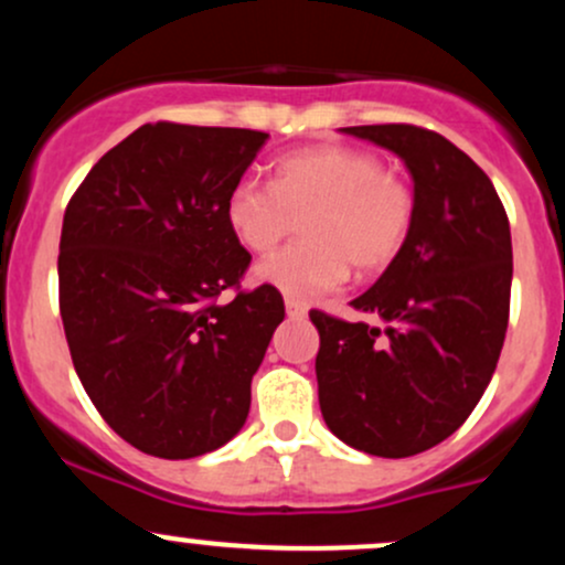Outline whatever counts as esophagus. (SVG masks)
Wrapping results in <instances>:
<instances>
[{
    "label": "esophagus",
    "instance_id": "34e87169",
    "mask_svg": "<svg viewBox=\"0 0 565 565\" xmlns=\"http://www.w3.org/2000/svg\"><path fill=\"white\" fill-rule=\"evenodd\" d=\"M284 308H287V316L289 319H305L308 316V305L300 302V300H284Z\"/></svg>",
    "mask_w": 565,
    "mask_h": 565
}]
</instances>
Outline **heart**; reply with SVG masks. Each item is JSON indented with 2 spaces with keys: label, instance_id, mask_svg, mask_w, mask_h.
Instances as JSON below:
<instances>
[{
  "label": "heart",
  "instance_id": "obj_1",
  "mask_svg": "<svg viewBox=\"0 0 565 565\" xmlns=\"http://www.w3.org/2000/svg\"><path fill=\"white\" fill-rule=\"evenodd\" d=\"M412 185L359 148L316 146L276 161L270 185L242 180L225 199V223L244 249L265 255L302 220V244L255 268V281L289 300L340 289L350 263L374 274L395 260L414 225Z\"/></svg>",
  "mask_w": 565,
  "mask_h": 565
}]
</instances>
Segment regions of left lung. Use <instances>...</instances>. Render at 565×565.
Returning <instances> with one entry per match:
<instances>
[{"label":"left lung","instance_id":"obj_1","mask_svg":"<svg viewBox=\"0 0 565 565\" xmlns=\"http://www.w3.org/2000/svg\"><path fill=\"white\" fill-rule=\"evenodd\" d=\"M387 148L414 180V225L353 308L310 310L323 423L342 444L401 459L457 430L491 382L510 316V223L494 185L444 135L414 125L342 127Z\"/></svg>","mask_w":565,"mask_h":565}]
</instances>
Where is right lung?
<instances>
[{"label":"right lung","mask_w":565,"mask_h":565,"mask_svg":"<svg viewBox=\"0 0 565 565\" xmlns=\"http://www.w3.org/2000/svg\"><path fill=\"white\" fill-rule=\"evenodd\" d=\"M268 135L142 125L89 170L63 215L61 319L84 391L135 449L191 459L236 436L284 300L238 291L249 252L225 199Z\"/></svg>","instance_id":"obj_1"}]
</instances>
